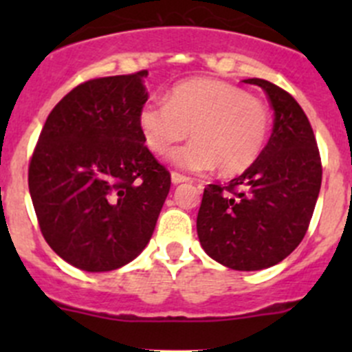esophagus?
Segmentation results:
<instances>
[{
	"label": "esophagus",
	"instance_id": "34e87169",
	"mask_svg": "<svg viewBox=\"0 0 352 352\" xmlns=\"http://www.w3.org/2000/svg\"><path fill=\"white\" fill-rule=\"evenodd\" d=\"M172 182L175 184H182V182H190V179L189 177H186V175H182V173H177V172H172Z\"/></svg>",
	"mask_w": 352,
	"mask_h": 352
}]
</instances>
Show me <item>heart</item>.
Segmentation results:
<instances>
[{
    "label": "heart",
    "instance_id": "heart-1",
    "mask_svg": "<svg viewBox=\"0 0 352 352\" xmlns=\"http://www.w3.org/2000/svg\"><path fill=\"white\" fill-rule=\"evenodd\" d=\"M144 143L165 153L190 131L194 138L170 153V162L189 172L218 166L225 177L250 168L271 133V113L242 88L211 78L175 85L165 100H150L138 113Z\"/></svg>",
    "mask_w": 352,
    "mask_h": 352
}]
</instances>
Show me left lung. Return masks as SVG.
<instances>
[{
  "mask_svg": "<svg viewBox=\"0 0 352 352\" xmlns=\"http://www.w3.org/2000/svg\"><path fill=\"white\" fill-rule=\"evenodd\" d=\"M257 85L274 109V126L254 165L228 186L209 184L197 212L206 254L235 271H261L286 258L310 225L322 186L317 141L303 109L283 88Z\"/></svg>",
  "mask_w": 352,
  "mask_h": 352,
  "instance_id": "8db88e82",
  "label": "left lung"
}]
</instances>
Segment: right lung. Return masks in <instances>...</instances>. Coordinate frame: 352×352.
Wrapping results in <instances>:
<instances>
[{"instance_id": "obj_1", "label": "right lung", "mask_w": 352, "mask_h": 352, "mask_svg": "<svg viewBox=\"0 0 352 352\" xmlns=\"http://www.w3.org/2000/svg\"><path fill=\"white\" fill-rule=\"evenodd\" d=\"M148 71L97 78L49 113L28 166L45 242L67 264L107 272L144 250L170 190V173L144 146L138 113Z\"/></svg>"}]
</instances>
